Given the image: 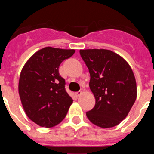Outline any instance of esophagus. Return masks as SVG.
<instances>
[{"label": "esophagus", "instance_id": "34e87169", "mask_svg": "<svg viewBox=\"0 0 154 154\" xmlns=\"http://www.w3.org/2000/svg\"><path fill=\"white\" fill-rule=\"evenodd\" d=\"M82 93V91H78V92H75V96H77V97H79V96Z\"/></svg>", "mask_w": 154, "mask_h": 154}]
</instances>
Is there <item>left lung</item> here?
<instances>
[{
  "mask_svg": "<svg viewBox=\"0 0 154 154\" xmlns=\"http://www.w3.org/2000/svg\"><path fill=\"white\" fill-rule=\"evenodd\" d=\"M89 69V87L96 105L86 112L93 124L113 127L128 115L137 99V83L129 64L116 53L106 49L80 50Z\"/></svg>",
  "mask_w": 154,
  "mask_h": 154,
  "instance_id": "1",
  "label": "left lung"
}]
</instances>
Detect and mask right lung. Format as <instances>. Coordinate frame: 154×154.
Masks as SVG:
<instances>
[{
	"label": "right lung",
	"mask_w": 154,
	"mask_h": 154,
	"mask_svg": "<svg viewBox=\"0 0 154 154\" xmlns=\"http://www.w3.org/2000/svg\"><path fill=\"white\" fill-rule=\"evenodd\" d=\"M74 53V49L44 48L35 53L21 70L18 91L23 108L28 118L40 126H56L72 103L58 68Z\"/></svg>",
	"instance_id": "obj_1"
}]
</instances>
